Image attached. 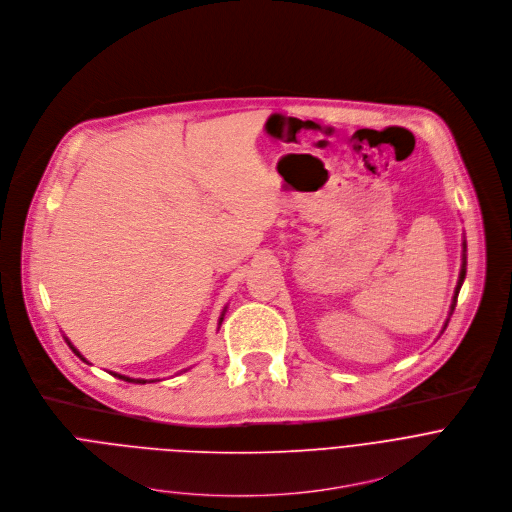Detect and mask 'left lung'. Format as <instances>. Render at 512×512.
<instances>
[{"instance_id":"obj_1","label":"left lung","mask_w":512,"mask_h":512,"mask_svg":"<svg viewBox=\"0 0 512 512\" xmlns=\"http://www.w3.org/2000/svg\"><path fill=\"white\" fill-rule=\"evenodd\" d=\"M464 278H466V238H462V266H460L458 282H456V288H454V296H452V304H450V313H448V319H446V323H444V327H442V333L446 331V327H448V323H450V317H452V313H454V306H456V300H458V292H460V288H462V284H464ZM442 333H440V335H442Z\"/></svg>"}]
</instances>
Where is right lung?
I'll return each mask as SVG.
<instances>
[{
    "label": "right lung",
    "instance_id": "1",
    "mask_svg": "<svg viewBox=\"0 0 512 512\" xmlns=\"http://www.w3.org/2000/svg\"><path fill=\"white\" fill-rule=\"evenodd\" d=\"M226 309H228V306H224V311H222V315H220V321H218V329H220V325L224 323V315H226ZM64 341L68 343V347L74 351V355H76V357H80L84 363H88V361H86V359L80 355V351H78V349H76V347H74V345L68 341V337H64ZM111 373H113V371H111ZM113 375H115V377H119V379H123V381H129V383H141V385H143V383H153V381H157V379H135V377H129V375H121V373H113Z\"/></svg>",
    "mask_w": 512,
    "mask_h": 512
}]
</instances>
